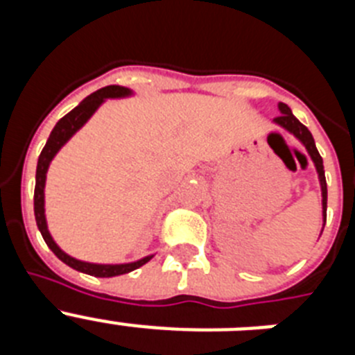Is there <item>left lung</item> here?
Masks as SVG:
<instances>
[{
	"label": "left lung",
	"instance_id": "obj_1",
	"mask_svg": "<svg viewBox=\"0 0 355 355\" xmlns=\"http://www.w3.org/2000/svg\"><path fill=\"white\" fill-rule=\"evenodd\" d=\"M277 108L279 112H281V115L274 119V124H277L279 128H283L284 131L293 135L295 139L299 140V142L306 147L307 155H309V158H311L313 163H315L316 174H318V181H320V188H322V220H324V225H325V220H327V183H325L324 159H322L318 149H316V144H315V139H313L311 131L307 130L302 122L291 114L290 106L284 105V103H279ZM322 231H324V227H322Z\"/></svg>",
	"mask_w": 355,
	"mask_h": 355
}]
</instances>
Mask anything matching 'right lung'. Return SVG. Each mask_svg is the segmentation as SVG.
<instances>
[{"label": "right lung", "instance_id": "right-lung-1", "mask_svg": "<svg viewBox=\"0 0 355 355\" xmlns=\"http://www.w3.org/2000/svg\"><path fill=\"white\" fill-rule=\"evenodd\" d=\"M133 96V90L126 89V87H121V85H108L105 89L96 90L94 94H90L89 97H85L83 101L76 106L74 110H71L67 115L56 122V126L53 128L51 135H49L48 142L44 146L42 153L39 156V162H37V174H35V196H33V209H35V220L37 227H39L40 234H42L44 241L48 243L49 249L55 252V256L60 261H64L65 265H69L71 268L78 272H83V274L94 275V277H115V275L128 274V272H133L137 268H140L142 265H146L155 254H149L146 258L139 259V261L131 263H119V265H103V263H89L81 261V259L72 258L67 252L56 245V241L53 240L51 233L48 229V222H46V208H44V188H46V175H48L49 163L53 162V158L56 156V153L69 142V140L74 137L76 131H80L81 128L87 124L90 117L96 114V110L106 101V99H121V97H130Z\"/></svg>", "mask_w": 355, "mask_h": 355}]
</instances>
